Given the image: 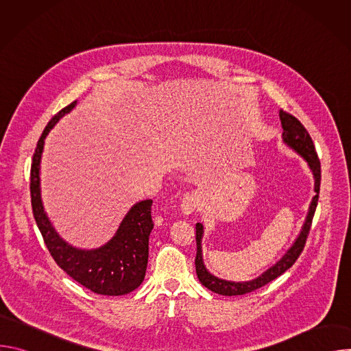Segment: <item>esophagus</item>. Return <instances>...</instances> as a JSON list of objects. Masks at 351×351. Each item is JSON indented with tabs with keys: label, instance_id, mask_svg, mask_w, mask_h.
<instances>
[{
	"label": "esophagus",
	"instance_id": "obj_1",
	"mask_svg": "<svg viewBox=\"0 0 351 351\" xmlns=\"http://www.w3.org/2000/svg\"><path fill=\"white\" fill-rule=\"evenodd\" d=\"M199 207V198L194 193H187L180 202V210L184 215H191Z\"/></svg>",
	"mask_w": 351,
	"mask_h": 351
}]
</instances>
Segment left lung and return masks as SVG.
Returning a JSON list of instances; mask_svg holds the SVG:
<instances>
[{
    "instance_id": "1",
    "label": "left lung",
    "mask_w": 351,
    "mask_h": 351,
    "mask_svg": "<svg viewBox=\"0 0 351 351\" xmlns=\"http://www.w3.org/2000/svg\"><path fill=\"white\" fill-rule=\"evenodd\" d=\"M279 118H280V123L283 128V133H282L283 143L287 144L290 148H293L297 154H300L307 161V164L314 175V179H315L314 190L317 194L313 197V202L310 204L308 214L306 217L302 232H300L295 241L287 250L286 254L276 264H274L271 268H268L265 272H263L260 276H257L256 279H252V280H247V282L223 280V279L214 276L213 274H210L207 271L204 261H203V250H202V239H203V233H204V226L202 223H197L195 225L197 254H195V261H194L195 272H197V278L199 282H202V285L214 293H218L222 295H240V294L254 291V290L265 286L271 280L276 279L278 276H280L285 271H287L295 263V260L300 257V254L303 253V248L306 245L307 236L310 233L313 218H314L315 208L318 204L319 186H321V162L318 160L313 138L308 134L307 129L303 126V123L300 122L295 117L285 112L283 110H280Z\"/></svg>"
}]
</instances>
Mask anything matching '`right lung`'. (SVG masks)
<instances>
[{
  "label": "right lung",
  "instance_id": "right-lung-1",
  "mask_svg": "<svg viewBox=\"0 0 351 351\" xmlns=\"http://www.w3.org/2000/svg\"><path fill=\"white\" fill-rule=\"evenodd\" d=\"M76 106L62 108L48 122L37 141L30 169V197L33 217L49 254L61 269L88 290L104 295H122L137 289L145 276L148 237L154 228L153 199L136 203L125 215L114 237L104 245L82 250L68 244L49 222L41 202L40 161L44 140L54 125Z\"/></svg>",
  "mask_w": 351,
  "mask_h": 351
}]
</instances>
